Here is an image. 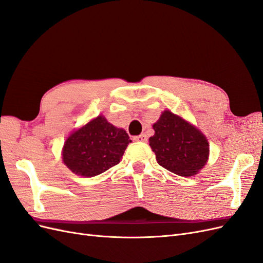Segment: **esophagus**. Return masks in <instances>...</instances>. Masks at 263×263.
<instances>
[{
  "mask_svg": "<svg viewBox=\"0 0 263 263\" xmlns=\"http://www.w3.org/2000/svg\"><path fill=\"white\" fill-rule=\"evenodd\" d=\"M134 140L146 142V141L148 140V137H147L146 134H141V135H139V136H135V137H134Z\"/></svg>",
  "mask_w": 263,
  "mask_h": 263,
  "instance_id": "esophagus-1",
  "label": "esophagus"
}]
</instances>
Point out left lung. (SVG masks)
Returning a JSON list of instances; mask_svg holds the SVG:
<instances>
[{
	"label": "left lung",
	"instance_id": "1",
	"mask_svg": "<svg viewBox=\"0 0 263 263\" xmlns=\"http://www.w3.org/2000/svg\"><path fill=\"white\" fill-rule=\"evenodd\" d=\"M149 145L158 163L182 177H191L205 165L210 145L204 135L180 116L164 110L154 124Z\"/></svg>",
	"mask_w": 263,
	"mask_h": 263
}]
</instances>
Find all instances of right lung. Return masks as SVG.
<instances>
[{
	"label": "right lung",
	"mask_w": 263,
	"mask_h": 263,
	"mask_svg": "<svg viewBox=\"0 0 263 263\" xmlns=\"http://www.w3.org/2000/svg\"><path fill=\"white\" fill-rule=\"evenodd\" d=\"M129 142L124 129L98 116L70 135L63 146L62 159L76 174L91 178L118 164Z\"/></svg>",
	"instance_id": "1"
}]
</instances>
